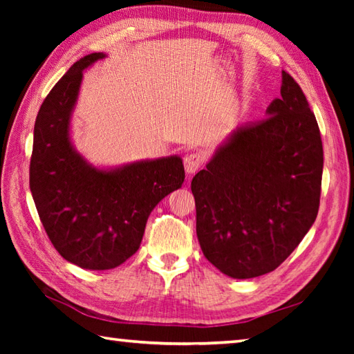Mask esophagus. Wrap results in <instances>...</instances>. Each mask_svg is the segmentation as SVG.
Listing matches in <instances>:
<instances>
[{
	"mask_svg": "<svg viewBox=\"0 0 354 354\" xmlns=\"http://www.w3.org/2000/svg\"><path fill=\"white\" fill-rule=\"evenodd\" d=\"M202 162H204V156H202L201 153H198V152L189 153L184 158L185 171L189 173V175H193V173H196L199 170Z\"/></svg>",
	"mask_w": 354,
	"mask_h": 354,
	"instance_id": "1",
	"label": "esophagus"
}]
</instances>
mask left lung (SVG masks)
I'll return each instance as SVG.
<instances>
[{"mask_svg": "<svg viewBox=\"0 0 354 354\" xmlns=\"http://www.w3.org/2000/svg\"><path fill=\"white\" fill-rule=\"evenodd\" d=\"M266 118L237 126L196 173V234L207 260L231 278L278 268L317 219L319 127L301 88L281 71Z\"/></svg>", "mask_w": 354, "mask_h": 354, "instance_id": "obj_1", "label": "left lung"}]
</instances>
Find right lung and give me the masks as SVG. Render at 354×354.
Here are the masks:
<instances>
[{
  "label": "right lung",
  "instance_id": "obj_1",
  "mask_svg": "<svg viewBox=\"0 0 354 354\" xmlns=\"http://www.w3.org/2000/svg\"><path fill=\"white\" fill-rule=\"evenodd\" d=\"M104 53H93L66 71L37 112L30 192L53 246L79 268H117L138 251L150 213L181 189L178 155L112 167L89 162L71 138V118L84 71Z\"/></svg>",
  "mask_w": 354,
  "mask_h": 354
}]
</instances>
